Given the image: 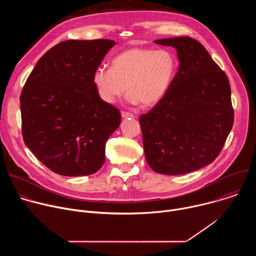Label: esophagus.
<instances>
[{
  "mask_svg": "<svg viewBox=\"0 0 256 256\" xmlns=\"http://www.w3.org/2000/svg\"><path fill=\"white\" fill-rule=\"evenodd\" d=\"M122 118H136V116L132 114H130V112H122Z\"/></svg>",
  "mask_w": 256,
  "mask_h": 256,
  "instance_id": "obj_1",
  "label": "esophagus"
}]
</instances>
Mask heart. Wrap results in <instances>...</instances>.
Here are the masks:
<instances>
[{
    "instance_id": "heart-1",
    "label": "heart",
    "mask_w": 256,
    "mask_h": 256,
    "mask_svg": "<svg viewBox=\"0 0 256 256\" xmlns=\"http://www.w3.org/2000/svg\"><path fill=\"white\" fill-rule=\"evenodd\" d=\"M177 66L176 56L169 50L134 46L118 54L112 68H96L92 83L98 97L106 104H114L126 86L128 103L152 107L167 94Z\"/></svg>"
}]
</instances>
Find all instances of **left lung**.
Returning <instances> with one entry per match:
<instances>
[{
  "label": "left lung",
  "mask_w": 256,
  "mask_h": 256,
  "mask_svg": "<svg viewBox=\"0 0 256 256\" xmlns=\"http://www.w3.org/2000/svg\"><path fill=\"white\" fill-rule=\"evenodd\" d=\"M154 42L174 48L179 66L167 94L138 120L144 157L157 173H190L218 157L232 130L229 80L196 40L181 36Z\"/></svg>",
  "instance_id": "8db88e82"
}]
</instances>
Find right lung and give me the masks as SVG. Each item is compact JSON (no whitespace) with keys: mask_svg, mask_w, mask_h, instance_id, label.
<instances>
[{"mask_svg":"<svg viewBox=\"0 0 256 256\" xmlns=\"http://www.w3.org/2000/svg\"><path fill=\"white\" fill-rule=\"evenodd\" d=\"M116 44L110 40L60 42L38 60L23 87L24 142L54 173L86 176L105 162V144L122 116L98 97L92 74Z\"/></svg>","mask_w":256,"mask_h":256,"instance_id":"right-lung-1","label":"right lung"}]
</instances>
